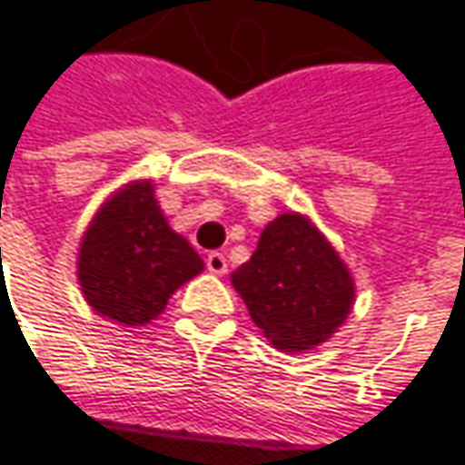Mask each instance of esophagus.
<instances>
[{"label": "esophagus", "mask_w": 465, "mask_h": 465, "mask_svg": "<svg viewBox=\"0 0 465 465\" xmlns=\"http://www.w3.org/2000/svg\"><path fill=\"white\" fill-rule=\"evenodd\" d=\"M206 269H209L212 274L222 277V274L227 272V259H224V253H220V251H212V253L206 256Z\"/></svg>", "instance_id": "obj_1"}]
</instances>
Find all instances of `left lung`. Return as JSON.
I'll list each match as a JSON object with an SVG mask.
<instances>
[{
  "label": "left lung",
  "mask_w": 465,
  "mask_h": 465,
  "mask_svg": "<svg viewBox=\"0 0 465 465\" xmlns=\"http://www.w3.org/2000/svg\"><path fill=\"white\" fill-rule=\"evenodd\" d=\"M230 280L253 324L282 353L327 342L356 301L345 262L313 222L295 212L269 222L253 256Z\"/></svg>",
  "instance_id": "left-lung-1"
}]
</instances>
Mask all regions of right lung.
<instances>
[{"instance_id":"right-lung-1","label":"right lung","mask_w":465,"mask_h":465,"mask_svg":"<svg viewBox=\"0 0 465 465\" xmlns=\"http://www.w3.org/2000/svg\"><path fill=\"white\" fill-rule=\"evenodd\" d=\"M201 272L193 245L162 214L152 180H133L106 198L78 251L83 298L123 327L149 324L173 292Z\"/></svg>"}]
</instances>
